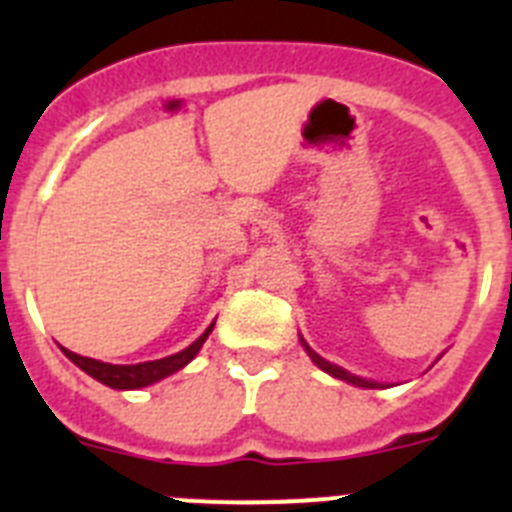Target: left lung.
Listing matches in <instances>:
<instances>
[{
	"instance_id": "1",
	"label": "left lung",
	"mask_w": 512,
	"mask_h": 512,
	"mask_svg": "<svg viewBox=\"0 0 512 512\" xmlns=\"http://www.w3.org/2000/svg\"><path fill=\"white\" fill-rule=\"evenodd\" d=\"M300 341H302V338H300ZM302 346H305V351H307V354H310V359L315 361V364H318L320 369H323V372H328L330 377L343 379V382L354 384V387H364V390H382V387H384V384H379V382H372V379H361V377H356V374H351V372H346V369H341V366L330 364V361H325L323 356H318V354H315V351H312V348L307 346L305 341H302Z\"/></svg>"
}]
</instances>
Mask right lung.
Instances as JSON below:
<instances>
[{"label":"right lung","mask_w":512,"mask_h":512,"mask_svg":"<svg viewBox=\"0 0 512 512\" xmlns=\"http://www.w3.org/2000/svg\"><path fill=\"white\" fill-rule=\"evenodd\" d=\"M212 325L192 343V346H187L184 351H179V354H171L166 356V359H156V361H143V364H104V361L74 354V351H69V348H63V346L61 351L69 356L76 366H79L81 372H87L89 377L107 384V387H112V390H140V387H148V384L158 382V379H164L169 377V374L184 369L194 356L200 354L202 343H205L207 336L212 333Z\"/></svg>","instance_id":"1"}]
</instances>
